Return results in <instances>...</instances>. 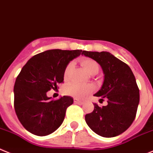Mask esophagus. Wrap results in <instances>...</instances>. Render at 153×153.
Returning a JSON list of instances; mask_svg holds the SVG:
<instances>
[{"label": "esophagus", "instance_id": "34e87169", "mask_svg": "<svg viewBox=\"0 0 153 153\" xmlns=\"http://www.w3.org/2000/svg\"><path fill=\"white\" fill-rule=\"evenodd\" d=\"M74 102H75V104H79V105H82V104L84 103V102H82V101L78 100L77 99V98H75V99H74Z\"/></svg>", "mask_w": 153, "mask_h": 153}]
</instances>
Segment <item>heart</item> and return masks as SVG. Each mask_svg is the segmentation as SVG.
I'll return each mask as SVG.
<instances>
[{
  "instance_id": "1",
  "label": "heart",
  "mask_w": 153,
  "mask_h": 153,
  "mask_svg": "<svg viewBox=\"0 0 153 153\" xmlns=\"http://www.w3.org/2000/svg\"><path fill=\"white\" fill-rule=\"evenodd\" d=\"M80 63L90 75H95L99 71V65L96 61L92 59H82L80 61ZM72 67H73L72 63H68L65 66L63 72L64 79L68 78L72 69ZM94 89L95 88L93 85H81L78 84H69L65 88V93L67 95L75 97L78 99H84L88 94L92 93Z\"/></svg>"
}]
</instances>
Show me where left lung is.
Instances as JSON below:
<instances>
[{
    "instance_id": "left-lung-1",
    "label": "left lung",
    "mask_w": 153,
    "mask_h": 153,
    "mask_svg": "<svg viewBox=\"0 0 153 153\" xmlns=\"http://www.w3.org/2000/svg\"><path fill=\"white\" fill-rule=\"evenodd\" d=\"M102 67L104 81L94 96L107 99L106 105L94 103V109L85 115V121L94 132L103 137H113L125 132L136 117L140 91L131 68L109 52L82 53Z\"/></svg>"
}]
</instances>
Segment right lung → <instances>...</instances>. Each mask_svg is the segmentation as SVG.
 <instances>
[{"label":"right lung","mask_w":153,"mask_h":153,"mask_svg":"<svg viewBox=\"0 0 153 153\" xmlns=\"http://www.w3.org/2000/svg\"><path fill=\"white\" fill-rule=\"evenodd\" d=\"M83 51L55 49L31 57L22 67L14 85V109L22 126L37 136L51 134L62 125L71 97L51 100L47 92L63 82V72L70 61Z\"/></svg>","instance_id":"obj_1"}]
</instances>
